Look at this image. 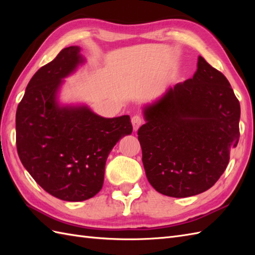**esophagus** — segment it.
<instances>
[{
	"instance_id": "34e87169",
	"label": "esophagus",
	"mask_w": 255,
	"mask_h": 255,
	"mask_svg": "<svg viewBox=\"0 0 255 255\" xmlns=\"http://www.w3.org/2000/svg\"><path fill=\"white\" fill-rule=\"evenodd\" d=\"M131 124H132L133 130L137 131L138 129H139V127L141 126V125L143 124V119H142L141 117H140V116L136 115V116H133V117L131 118Z\"/></svg>"
}]
</instances>
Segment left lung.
Masks as SVG:
<instances>
[{"label":"left lung","mask_w":255,"mask_h":255,"mask_svg":"<svg viewBox=\"0 0 255 255\" xmlns=\"http://www.w3.org/2000/svg\"><path fill=\"white\" fill-rule=\"evenodd\" d=\"M142 163L156 192L182 198L207 191L239 141L240 103L229 81L198 57L192 79L143 107Z\"/></svg>","instance_id":"left-lung-1"}]
</instances>
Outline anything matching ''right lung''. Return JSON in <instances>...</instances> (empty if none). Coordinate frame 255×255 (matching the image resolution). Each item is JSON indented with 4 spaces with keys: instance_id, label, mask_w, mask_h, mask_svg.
<instances>
[{
    "instance_id": "obj_1",
    "label": "right lung",
    "mask_w": 255,
    "mask_h": 255,
    "mask_svg": "<svg viewBox=\"0 0 255 255\" xmlns=\"http://www.w3.org/2000/svg\"><path fill=\"white\" fill-rule=\"evenodd\" d=\"M78 46L67 47L34 74L16 111L18 156L52 196L82 202L104 182L105 164L121 138L132 132L128 115L104 118L86 105H61L63 79L85 62Z\"/></svg>"
}]
</instances>
